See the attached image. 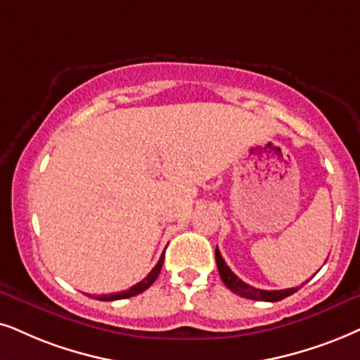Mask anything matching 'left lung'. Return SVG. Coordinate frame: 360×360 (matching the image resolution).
Wrapping results in <instances>:
<instances>
[{"label": "left lung", "instance_id": "obj_1", "mask_svg": "<svg viewBox=\"0 0 360 360\" xmlns=\"http://www.w3.org/2000/svg\"><path fill=\"white\" fill-rule=\"evenodd\" d=\"M216 264H217V271H219L222 282H224L227 288L233 290L234 294H239L240 297L252 299V301L277 302V301H282L284 297H289L290 294L297 292L299 289V288H290V289H282V290H262L245 284L244 281H240L239 277L236 276L229 267H227V264L224 259H222L219 249L217 248H216Z\"/></svg>", "mask_w": 360, "mask_h": 360}]
</instances>
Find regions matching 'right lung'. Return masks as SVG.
Masks as SVG:
<instances>
[{
    "label": "right lung",
    "mask_w": 360,
    "mask_h": 360,
    "mask_svg": "<svg viewBox=\"0 0 360 360\" xmlns=\"http://www.w3.org/2000/svg\"><path fill=\"white\" fill-rule=\"evenodd\" d=\"M162 262H165V254H162V256L159 257V261H158L156 266L153 267V271L149 272V274H148L146 277H144L143 281L138 282V284H134L133 288H129L127 290H122V292H116V294H109V295L103 294V295H99L98 299H99V301H120V299L133 297V295H138V294H141V292H144V290H146L148 288H151L153 282L158 279L159 272H161Z\"/></svg>",
    "instance_id": "1"
}]
</instances>
